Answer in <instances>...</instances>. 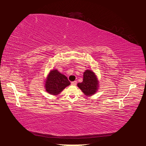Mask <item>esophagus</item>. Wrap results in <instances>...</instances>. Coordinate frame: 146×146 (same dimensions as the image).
Returning a JSON list of instances; mask_svg holds the SVG:
<instances>
[{
    "instance_id": "esophagus-1",
    "label": "esophagus",
    "mask_w": 146,
    "mask_h": 146,
    "mask_svg": "<svg viewBox=\"0 0 146 146\" xmlns=\"http://www.w3.org/2000/svg\"><path fill=\"white\" fill-rule=\"evenodd\" d=\"M71 84L74 85V86H76L77 84V82L76 81H73V82H71Z\"/></svg>"
}]
</instances>
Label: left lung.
<instances>
[{
    "label": "left lung",
    "mask_w": 146,
    "mask_h": 146,
    "mask_svg": "<svg viewBox=\"0 0 146 146\" xmlns=\"http://www.w3.org/2000/svg\"><path fill=\"white\" fill-rule=\"evenodd\" d=\"M77 86L87 96H91L96 93L98 87V81L93 71L86 70L83 75V81L78 83Z\"/></svg>",
    "instance_id": "obj_1"
}]
</instances>
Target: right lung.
Here are the masks:
<instances>
[{
	"instance_id": "right-lung-1",
	"label": "right lung",
	"mask_w": 146,
	"mask_h": 146,
	"mask_svg": "<svg viewBox=\"0 0 146 146\" xmlns=\"http://www.w3.org/2000/svg\"><path fill=\"white\" fill-rule=\"evenodd\" d=\"M70 84V82L66 76L55 69L50 72L44 86L46 91L49 94L56 95L60 93Z\"/></svg>"
}]
</instances>
